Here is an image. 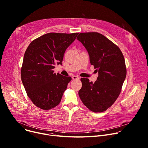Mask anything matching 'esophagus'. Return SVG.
Wrapping results in <instances>:
<instances>
[{
  "instance_id": "esophagus-1",
  "label": "esophagus",
  "mask_w": 148,
  "mask_h": 148,
  "mask_svg": "<svg viewBox=\"0 0 148 148\" xmlns=\"http://www.w3.org/2000/svg\"><path fill=\"white\" fill-rule=\"evenodd\" d=\"M72 78H73V79H79V77H78V76H77V75H73V76L72 77Z\"/></svg>"
}]
</instances>
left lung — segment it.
I'll list each match as a JSON object with an SVG mask.
<instances>
[{
  "mask_svg": "<svg viewBox=\"0 0 148 148\" xmlns=\"http://www.w3.org/2000/svg\"><path fill=\"white\" fill-rule=\"evenodd\" d=\"M77 39L87 49L91 64L98 72L94 83L88 78H81L79 97L90 111L104 112L112 106L121 92L126 75L123 55L116 45L101 33H81Z\"/></svg>",
  "mask_w": 148,
  "mask_h": 148,
  "instance_id": "8db88e82",
  "label": "left lung"
}]
</instances>
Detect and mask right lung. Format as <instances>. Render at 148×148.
<instances>
[{"label": "right lung", "mask_w": 148, "mask_h": 148, "mask_svg": "<svg viewBox=\"0 0 148 148\" xmlns=\"http://www.w3.org/2000/svg\"><path fill=\"white\" fill-rule=\"evenodd\" d=\"M79 33H49L33 40L27 48L21 68V79L27 96L43 110L60 103L70 77L54 73L55 65L61 64L64 53Z\"/></svg>", "instance_id": "obj_1"}]
</instances>
